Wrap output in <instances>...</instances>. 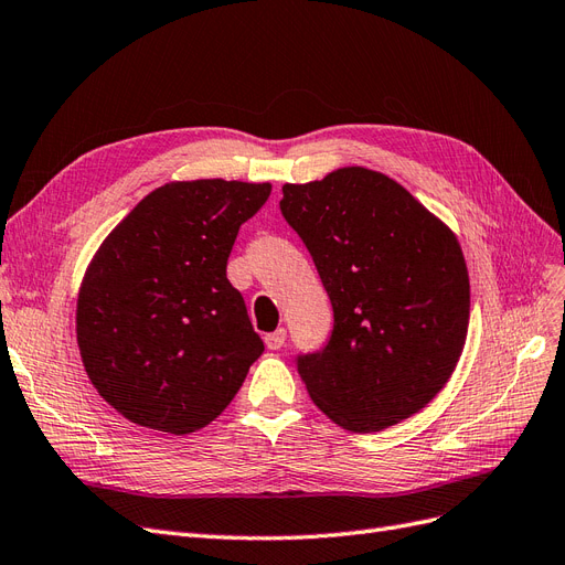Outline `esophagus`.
Segmentation results:
<instances>
[{"mask_svg": "<svg viewBox=\"0 0 565 565\" xmlns=\"http://www.w3.org/2000/svg\"><path fill=\"white\" fill-rule=\"evenodd\" d=\"M284 342H286V331L284 329H279V331H275V333H267L265 335V344L269 350H281L284 348Z\"/></svg>", "mask_w": 565, "mask_h": 565, "instance_id": "esophagus-1", "label": "esophagus"}]
</instances>
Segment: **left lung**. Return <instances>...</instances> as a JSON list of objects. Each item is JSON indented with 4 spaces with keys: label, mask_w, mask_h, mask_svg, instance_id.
<instances>
[{
    "label": "left lung",
    "mask_w": 565,
    "mask_h": 565,
    "mask_svg": "<svg viewBox=\"0 0 565 565\" xmlns=\"http://www.w3.org/2000/svg\"><path fill=\"white\" fill-rule=\"evenodd\" d=\"M279 209L333 307L323 348L296 356L312 402L363 434L423 411L467 338L469 277L455 234L392 178L359 167L284 185Z\"/></svg>",
    "instance_id": "8db88e82"
}]
</instances>
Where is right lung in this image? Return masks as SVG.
<instances>
[{
    "mask_svg": "<svg viewBox=\"0 0 565 565\" xmlns=\"http://www.w3.org/2000/svg\"><path fill=\"white\" fill-rule=\"evenodd\" d=\"M269 183L192 180L150 192L98 248L77 342L98 394L131 423L190 434L221 415L265 344L227 279Z\"/></svg>",
    "mask_w": 565,
    "mask_h": 565,
    "instance_id": "add662e5",
    "label": "right lung"
}]
</instances>
